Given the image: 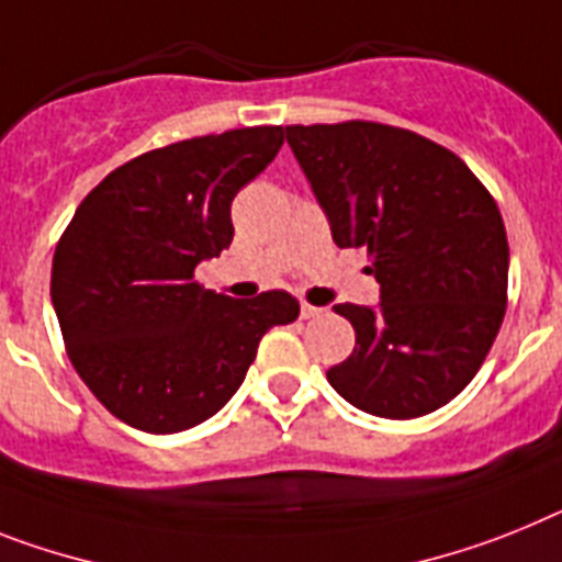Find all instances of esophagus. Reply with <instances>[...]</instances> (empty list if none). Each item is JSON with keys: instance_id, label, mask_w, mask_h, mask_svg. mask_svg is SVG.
<instances>
[{"instance_id": "34e87169", "label": "esophagus", "mask_w": 562, "mask_h": 562, "mask_svg": "<svg viewBox=\"0 0 562 562\" xmlns=\"http://www.w3.org/2000/svg\"><path fill=\"white\" fill-rule=\"evenodd\" d=\"M325 308H319V305H311V303H300V314H303V319H311V317H319Z\"/></svg>"}]
</instances>
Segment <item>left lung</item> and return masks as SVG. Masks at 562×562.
<instances>
[{"label":"left lung","instance_id":"1","mask_svg":"<svg viewBox=\"0 0 562 562\" xmlns=\"http://www.w3.org/2000/svg\"><path fill=\"white\" fill-rule=\"evenodd\" d=\"M339 248H369L380 305H334L357 331L328 383L385 419L437 412L474 380L506 314L508 239L469 165L380 122L289 125Z\"/></svg>","mask_w":562,"mask_h":562}]
</instances>
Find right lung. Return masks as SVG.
<instances>
[{"label": "right lung", "instance_id": "right-lung-1", "mask_svg": "<svg viewBox=\"0 0 562 562\" xmlns=\"http://www.w3.org/2000/svg\"><path fill=\"white\" fill-rule=\"evenodd\" d=\"M282 148L280 125L148 150L82 200L50 271V300L82 383L122 423L177 434L243 385L262 334L300 317L289 291H205L193 268L234 239L231 202Z\"/></svg>", "mask_w": 562, "mask_h": 562}]
</instances>
